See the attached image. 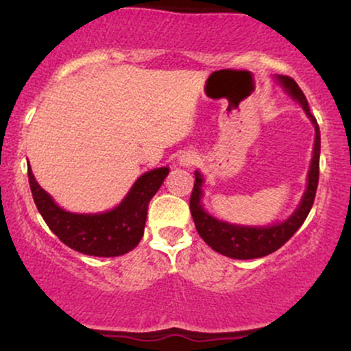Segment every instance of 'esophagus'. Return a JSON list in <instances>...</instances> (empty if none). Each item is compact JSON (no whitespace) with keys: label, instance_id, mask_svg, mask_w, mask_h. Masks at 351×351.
Listing matches in <instances>:
<instances>
[{"label":"esophagus","instance_id":"obj_1","mask_svg":"<svg viewBox=\"0 0 351 351\" xmlns=\"http://www.w3.org/2000/svg\"><path fill=\"white\" fill-rule=\"evenodd\" d=\"M195 162H196V155H193V153H184V155H181L180 158V163L186 165V167H189V165H193Z\"/></svg>","mask_w":351,"mask_h":351}]
</instances>
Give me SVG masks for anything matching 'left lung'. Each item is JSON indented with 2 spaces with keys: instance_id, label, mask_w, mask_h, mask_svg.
Wrapping results in <instances>:
<instances>
[{
  "instance_id": "left-lung-1",
  "label": "left lung",
  "mask_w": 351,
  "mask_h": 351,
  "mask_svg": "<svg viewBox=\"0 0 351 351\" xmlns=\"http://www.w3.org/2000/svg\"><path fill=\"white\" fill-rule=\"evenodd\" d=\"M277 80L284 86L289 95L300 104L302 108L310 120H312L313 128H315V143H313V156L308 170V183L299 208L295 213L285 219L284 223L272 224V226L264 228H249V226H236V224L224 223V221L216 219L208 215L201 204V196H203V175L195 171V186H193L191 198H189V209H191L193 221L198 234L203 237L213 251L223 254V256L232 257V259H257L267 254L276 252L282 247L291 237L295 234L304 221L307 219L310 209L313 206L315 193L318 186V168H320V128L315 117L310 114L308 102L305 99L304 92L297 86V82L287 75H279Z\"/></svg>"
}]
</instances>
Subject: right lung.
<instances>
[{"label":"right lung","instance_id":"1","mask_svg":"<svg viewBox=\"0 0 351 351\" xmlns=\"http://www.w3.org/2000/svg\"><path fill=\"white\" fill-rule=\"evenodd\" d=\"M170 168L147 171L135 181L119 206L99 215H77L59 208L39 186L31 167H27L31 193L43 219L74 251L95 257H115L130 252L143 236L148 203L162 186Z\"/></svg>","mask_w":351,"mask_h":351}]
</instances>
